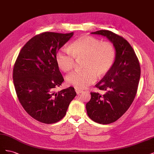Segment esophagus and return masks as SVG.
<instances>
[{"mask_svg": "<svg viewBox=\"0 0 154 154\" xmlns=\"http://www.w3.org/2000/svg\"><path fill=\"white\" fill-rule=\"evenodd\" d=\"M76 92L77 94H81V93L83 92V91H81V90H78V89H76Z\"/></svg>", "mask_w": 154, "mask_h": 154, "instance_id": "1", "label": "esophagus"}]
</instances>
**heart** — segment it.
<instances>
[{"mask_svg":"<svg viewBox=\"0 0 154 154\" xmlns=\"http://www.w3.org/2000/svg\"><path fill=\"white\" fill-rule=\"evenodd\" d=\"M116 49L109 42H103L95 37L82 36L70 45L69 49H60L56 56L58 67L69 72L76 63L83 62L81 72H75L66 78L69 85L76 89L83 90L93 84L96 80L105 76L112 68L116 60Z\"/></svg>","mask_w":154,"mask_h":154,"instance_id":"heart-1","label":"heart"}]
</instances>
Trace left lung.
Wrapping results in <instances>:
<instances>
[{
	"instance_id": "obj_1",
	"label": "left lung",
	"mask_w": 154,
	"mask_h": 154,
	"mask_svg": "<svg viewBox=\"0 0 154 154\" xmlns=\"http://www.w3.org/2000/svg\"><path fill=\"white\" fill-rule=\"evenodd\" d=\"M91 34L106 37L116 49L112 68L95 85L105 93L91 92V100L86 104L87 114L92 120L110 124L122 117L132 103L140 79V65L132 46L123 37L108 30Z\"/></svg>"
}]
</instances>
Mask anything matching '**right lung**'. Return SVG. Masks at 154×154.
I'll list each match as a JSON object with an SVG mask.
<instances>
[{"instance_id": "obj_1", "label": "right lung", "mask_w": 154, "mask_h": 154, "mask_svg": "<svg viewBox=\"0 0 154 154\" xmlns=\"http://www.w3.org/2000/svg\"><path fill=\"white\" fill-rule=\"evenodd\" d=\"M73 35L45 32L36 35L22 48L14 65L13 83L18 100L27 113L41 123L61 120L76 95L72 87L54 91L64 80L56 56Z\"/></svg>"}]
</instances>
